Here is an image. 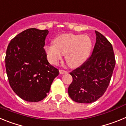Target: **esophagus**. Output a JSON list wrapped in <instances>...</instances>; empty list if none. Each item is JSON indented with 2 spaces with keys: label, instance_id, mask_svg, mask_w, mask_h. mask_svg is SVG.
Wrapping results in <instances>:
<instances>
[{
  "label": "esophagus",
  "instance_id": "34e87169",
  "mask_svg": "<svg viewBox=\"0 0 126 126\" xmlns=\"http://www.w3.org/2000/svg\"><path fill=\"white\" fill-rule=\"evenodd\" d=\"M59 73L61 74H67V71H65V70L63 69H60L59 70Z\"/></svg>",
  "mask_w": 126,
  "mask_h": 126
}]
</instances>
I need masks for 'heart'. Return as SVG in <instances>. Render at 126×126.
Masks as SVG:
<instances>
[{
    "mask_svg": "<svg viewBox=\"0 0 126 126\" xmlns=\"http://www.w3.org/2000/svg\"><path fill=\"white\" fill-rule=\"evenodd\" d=\"M53 45L45 46L49 62L56 65L65 55L67 64L71 67H77L83 64L92 48L91 38L85 34H61L53 40Z\"/></svg>",
    "mask_w": 126,
    "mask_h": 126,
    "instance_id": "heart-1",
    "label": "heart"
}]
</instances>
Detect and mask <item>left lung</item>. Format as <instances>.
I'll use <instances>...</instances> for the list:
<instances>
[{"instance_id":"obj_1","label":"left lung","mask_w":126,"mask_h":126,"mask_svg":"<svg viewBox=\"0 0 126 126\" xmlns=\"http://www.w3.org/2000/svg\"><path fill=\"white\" fill-rule=\"evenodd\" d=\"M95 33L96 40L91 56L70 73L73 82L68 88L69 95L78 103H90L100 98L106 92L115 67L112 44L100 33Z\"/></svg>"}]
</instances>
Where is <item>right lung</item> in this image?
Returning <instances> with one entry per match:
<instances>
[{"label": "right lung", "mask_w": 126, "mask_h": 126, "mask_svg": "<svg viewBox=\"0 0 126 126\" xmlns=\"http://www.w3.org/2000/svg\"><path fill=\"white\" fill-rule=\"evenodd\" d=\"M48 32L30 28L9 43L5 69L11 88L27 102H37L47 95L59 69L48 62L43 47Z\"/></svg>", "instance_id": "1"}]
</instances>
